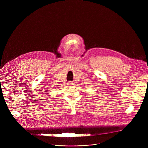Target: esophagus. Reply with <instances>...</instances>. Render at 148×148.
<instances>
[{"label":"esophagus","mask_w":148,"mask_h":148,"mask_svg":"<svg viewBox=\"0 0 148 148\" xmlns=\"http://www.w3.org/2000/svg\"><path fill=\"white\" fill-rule=\"evenodd\" d=\"M68 85H73L74 83H72V82H69L68 83Z\"/></svg>","instance_id":"obj_1"}]
</instances>
